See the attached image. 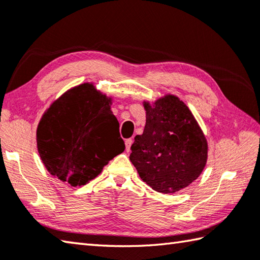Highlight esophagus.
Here are the masks:
<instances>
[{"label": "esophagus", "mask_w": 260, "mask_h": 260, "mask_svg": "<svg viewBox=\"0 0 260 260\" xmlns=\"http://www.w3.org/2000/svg\"><path fill=\"white\" fill-rule=\"evenodd\" d=\"M132 144H133V140H132V139H127V140L125 141V145H126V151H127V152H128V151L131 150Z\"/></svg>", "instance_id": "esophagus-1"}]
</instances>
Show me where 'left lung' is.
<instances>
[{"label":"left lung","instance_id":"1","mask_svg":"<svg viewBox=\"0 0 260 260\" xmlns=\"http://www.w3.org/2000/svg\"><path fill=\"white\" fill-rule=\"evenodd\" d=\"M146 124L136 135L129 160L152 189L170 194L202 174L207 142L188 107L176 95L144 104Z\"/></svg>","mask_w":260,"mask_h":260}]
</instances>
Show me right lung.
<instances>
[{
  "label": "right lung",
  "mask_w": 260,
  "mask_h": 260,
  "mask_svg": "<svg viewBox=\"0 0 260 260\" xmlns=\"http://www.w3.org/2000/svg\"><path fill=\"white\" fill-rule=\"evenodd\" d=\"M110 99L92 84L71 89L46 111L37 128V146L53 176L76 187L94 179L125 150Z\"/></svg>",
  "instance_id": "right-lung-1"
}]
</instances>
